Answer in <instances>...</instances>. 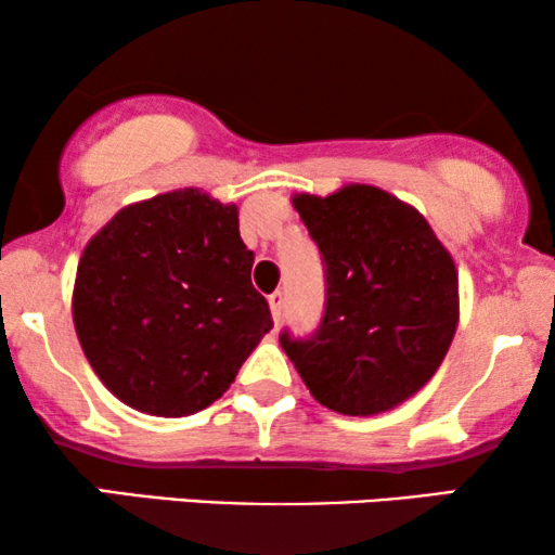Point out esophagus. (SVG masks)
Segmentation results:
<instances>
[{
	"label": "esophagus",
	"instance_id": "34e87169",
	"mask_svg": "<svg viewBox=\"0 0 555 555\" xmlns=\"http://www.w3.org/2000/svg\"><path fill=\"white\" fill-rule=\"evenodd\" d=\"M268 302H270V310H272V321L280 323V318H283V293H272Z\"/></svg>",
	"mask_w": 555,
	"mask_h": 555
}]
</instances>
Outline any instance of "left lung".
<instances>
[{
    "label": "left lung",
    "mask_w": 555,
    "mask_h": 555,
    "mask_svg": "<svg viewBox=\"0 0 555 555\" xmlns=\"http://www.w3.org/2000/svg\"><path fill=\"white\" fill-rule=\"evenodd\" d=\"M293 207L321 249L325 313L280 346L315 401L374 416L414 397L444 361L460 321L457 268L427 219L397 196L348 184Z\"/></svg>",
    "instance_id": "1"
}]
</instances>
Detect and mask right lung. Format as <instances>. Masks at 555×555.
Masks as SVG:
<instances>
[{"instance_id": "obj_1", "label": "right lung", "mask_w": 555, "mask_h": 555, "mask_svg": "<svg viewBox=\"0 0 555 555\" xmlns=\"http://www.w3.org/2000/svg\"><path fill=\"white\" fill-rule=\"evenodd\" d=\"M237 204L177 189L128 204L82 249L73 323L98 378L154 416L202 412L272 328Z\"/></svg>"}]
</instances>
